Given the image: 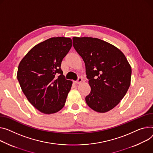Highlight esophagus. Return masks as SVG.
I'll list each match as a JSON object with an SVG mask.
<instances>
[{
    "label": "esophagus",
    "mask_w": 153,
    "mask_h": 153,
    "mask_svg": "<svg viewBox=\"0 0 153 153\" xmlns=\"http://www.w3.org/2000/svg\"><path fill=\"white\" fill-rule=\"evenodd\" d=\"M82 82V77H79V78L77 79V80L76 81H75V82H76L77 84H80Z\"/></svg>",
    "instance_id": "obj_1"
}]
</instances>
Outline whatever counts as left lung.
Returning <instances> with one entry per match:
<instances>
[{
    "instance_id": "obj_1",
    "label": "left lung",
    "mask_w": 153,
    "mask_h": 153,
    "mask_svg": "<svg viewBox=\"0 0 153 153\" xmlns=\"http://www.w3.org/2000/svg\"><path fill=\"white\" fill-rule=\"evenodd\" d=\"M73 40L91 87L85 97L87 105L98 113L113 109L130 85L131 69L127 58L117 47L97 38L74 37Z\"/></svg>"
}]
</instances>
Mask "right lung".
Segmentation results:
<instances>
[{
	"label": "right lung",
	"mask_w": 153,
	"mask_h": 153,
	"mask_svg": "<svg viewBox=\"0 0 153 153\" xmlns=\"http://www.w3.org/2000/svg\"><path fill=\"white\" fill-rule=\"evenodd\" d=\"M72 47L70 38H50L30 49L19 63L17 79L34 107L44 114L62 109L73 82L63 75L61 65Z\"/></svg>",
	"instance_id": "obj_1"
}]
</instances>
